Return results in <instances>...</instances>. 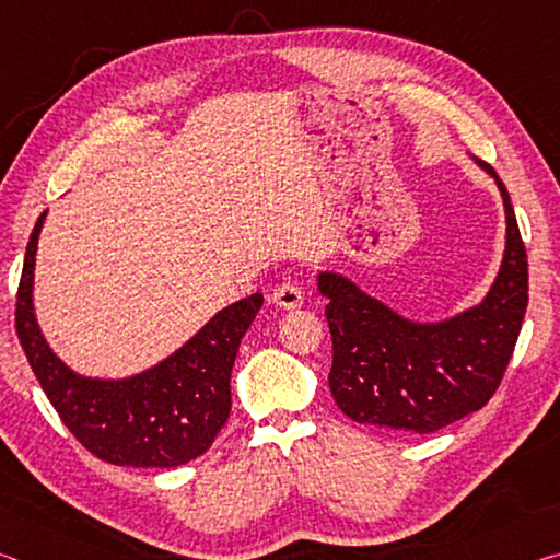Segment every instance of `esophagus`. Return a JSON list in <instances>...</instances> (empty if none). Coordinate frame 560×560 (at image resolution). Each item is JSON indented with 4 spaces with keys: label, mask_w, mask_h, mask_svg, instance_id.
<instances>
[{
    "label": "esophagus",
    "mask_w": 560,
    "mask_h": 560,
    "mask_svg": "<svg viewBox=\"0 0 560 560\" xmlns=\"http://www.w3.org/2000/svg\"><path fill=\"white\" fill-rule=\"evenodd\" d=\"M271 301L281 308H299L303 303V291L296 281H287V283H281V287L273 289Z\"/></svg>",
    "instance_id": "esophagus-1"
}]
</instances>
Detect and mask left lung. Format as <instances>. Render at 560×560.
<instances>
[{"label":"left lung","mask_w":560,"mask_h":560,"mask_svg":"<svg viewBox=\"0 0 560 560\" xmlns=\"http://www.w3.org/2000/svg\"><path fill=\"white\" fill-rule=\"evenodd\" d=\"M506 207V254L487 299L444 324H412L338 273L318 289L334 343L328 385L350 420L430 434L485 407L514 355L528 303V261L514 207Z\"/></svg>","instance_id":"obj_1"}]
</instances>
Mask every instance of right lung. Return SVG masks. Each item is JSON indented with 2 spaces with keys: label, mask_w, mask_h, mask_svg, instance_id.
Here are the masks:
<instances>
[{
  "label": "right lung",
  "mask_w": 560,
  "mask_h": 560,
  "mask_svg": "<svg viewBox=\"0 0 560 560\" xmlns=\"http://www.w3.org/2000/svg\"><path fill=\"white\" fill-rule=\"evenodd\" d=\"M44 217L46 212L26 244L14 324L24 355L54 410L73 438L103 462L167 469L197 459L210 450L230 417L232 365L264 296L252 293L222 308L177 353L136 377H81L54 355L34 318V257Z\"/></svg>",
  "instance_id": "1"
}]
</instances>
